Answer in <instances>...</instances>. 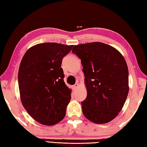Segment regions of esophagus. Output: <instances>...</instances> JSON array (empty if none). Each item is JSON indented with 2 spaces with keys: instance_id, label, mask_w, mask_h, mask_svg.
<instances>
[{
  "instance_id": "obj_1",
  "label": "esophagus",
  "mask_w": 147,
  "mask_h": 147,
  "mask_svg": "<svg viewBox=\"0 0 147 147\" xmlns=\"http://www.w3.org/2000/svg\"><path fill=\"white\" fill-rule=\"evenodd\" d=\"M78 87H79V84H78V83H76V84H75L74 86H73V89H74V90H76V89L78 88Z\"/></svg>"
}]
</instances>
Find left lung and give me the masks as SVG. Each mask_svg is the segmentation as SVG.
<instances>
[{"label": "left lung", "instance_id": "obj_1", "mask_svg": "<svg viewBox=\"0 0 147 147\" xmlns=\"http://www.w3.org/2000/svg\"><path fill=\"white\" fill-rule=\"evenodd\" d=\"M71 52L81 59L85 76L83 114L96 124L112 121L121 111L129 92V71L123 56L99 42L76 45Z\"/></svg>", "mask_w": 147, "mask_h": 147}]
</instances>
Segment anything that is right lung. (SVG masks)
Wrapping results in <instances>:
<instances>
[{
  "mask_svg": "<svg viewBox=\"0 0 147 147\" xmlns=\"http://www.w3.org/2000/svg\"><path fill=\"white\" fill-rule=\"evenodd\" d=\"M72 47L55 42L38 44L28 49L21 61V101L28 114L43 125H55L65 116L71 89L64 82L61 65Z\"/></svg>",
  "mask_w": 147,
  "mask_h": 147,
  "instance_id": "1",
  "label": "right lung"
}]
</instances>
